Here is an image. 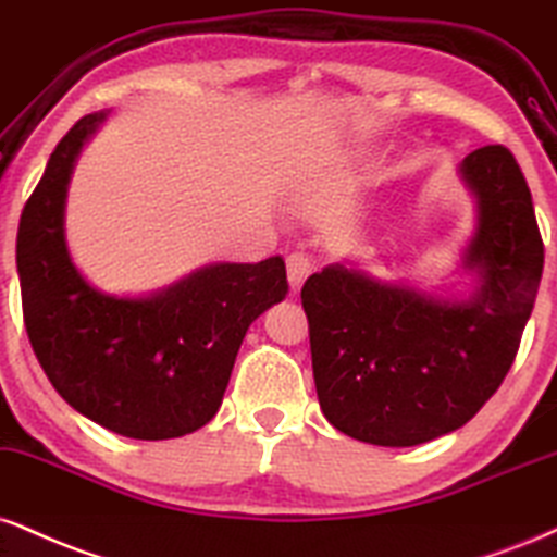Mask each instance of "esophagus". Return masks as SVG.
Segmentation results:
<instances>
[{"mask_svg": "<svg viewBox=\"0 0 557 557\" xmlns=\"http://www.w3.org/2000/svg\"><path fill=\"white\" fill-rule=\"evenodd\" d=\"M285 264H287V283H290V290L296 293V290H300V285L306 283L308 274H311L313 264L306 253H298V251L290 253V257L285 259Z\"/></svg>", "mask_w": 557, "mask_h": 557, "instance_id": "34e87169", "label": "esophagus"}]
</instances>
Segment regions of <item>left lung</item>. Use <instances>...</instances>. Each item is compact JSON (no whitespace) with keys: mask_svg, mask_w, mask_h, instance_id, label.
<instances>
[{"mask_svg":"<svg viewBox=\"0 0 557 557\" xmlns=\"http://www.w3.org/2000/svg\"><path fill=\"white\" fill-rule=\"evenodd\" d=\"M478 225L461 270L467 298H441L330 264L306 280L313 381L324 418L373 446L457 431L504 384L537 298L545 246L532 194L506 147L461 160Z\"/></svg>","mask_w":557,"mask_h":557,"instance_id":"1","label":"left lung"}]
</instances>
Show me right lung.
<instances>
[{"label": "right lung", "mask_w": 557, "mask_h": 557, "mask_svg": "<svg viewBox=\"0 0 557 557\" xmlns=\"http://www.w3.org/2000/svg\"><path fill=\"white\" fill-rule=\"evenodd\" d=\"M106 116L87 113L64 134L20 214L25 330L79 414L126 438H178L220 410L246 330L285 298V261L207 264L143 298L87 283L66 249L64 205L79 150Z\"/></svg>", "instance_id": "1"}]
</instances>
